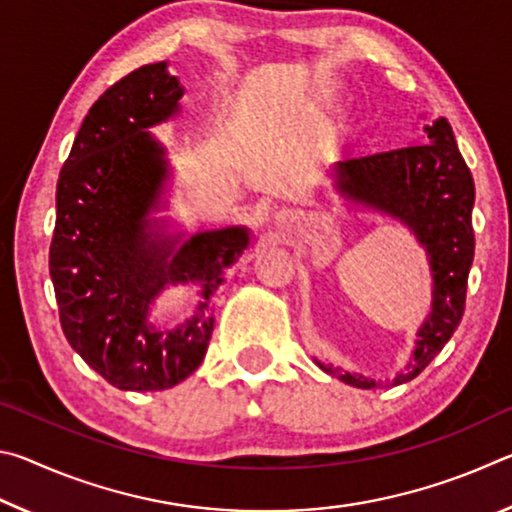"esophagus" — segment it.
Wrapping results in <instances>:
<instances>
[{
	"instance_id": "1",
	"label": "esophagus",
	"mask_w": 512,
	"mask_h": 512,
	"mask_svg": "<svg viewBox=\"0 0 512 512\" xmlns=\"http://www.w3.org/2000/svg\"><path fill=\"white\" fill-rule=\"evenodd\" d=\"M275 219H277V221H280V223H289V221H293V219H296V214H293L291 210H280V212H277V214H275Z\"/></svg>"
}]
</instances>
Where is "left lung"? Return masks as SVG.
<instances>
[{"mask_svg": "<svg viewBox=\"0 0 512 512\" xmlns=\"http://www.w3.org/2000/svg\"><path fill=\"white\" fill-rule=\"evenodd\" d=\"M329 176L345 205L391 216L411 230L427 253L431 309L415 334L409 363L393 379L366 377L314 361L354 388L406 384L445 348L463 318L467 275L474 259L472 173L458 151L452 126L440 117L424 126L422 140L413 146L336 162Z\"/></svg>", "mask_w": 512, "mask_h": 512, "instance_id": "8db88e82", "label": "left lung"}]
</instances>
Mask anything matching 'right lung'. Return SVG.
I'll return each mask as SVG.
<instances>
[{
	"label": "right lung",
	"mask_w": 512,
	"mask_h": 512,
	"mask_svg": "<svg viewBox=\"0 0 512 512\" xmlns=\"http://www.w3.org/2000/svg\"><path fill=\"white\" fill-rule=\"evenodd\" d=\"M169 63L144 65L85 115L56 187L49 248L65 339L121 391H164L201 366L214 318L207 305L250 246L246 225L185 237L167 210L171 164L153 126L180 115L185 88ZM202 289L195 314L160 326L150 314L169 286Z\"/></svg>",
	"instance_id": "obj_1"
}]
</instances>
